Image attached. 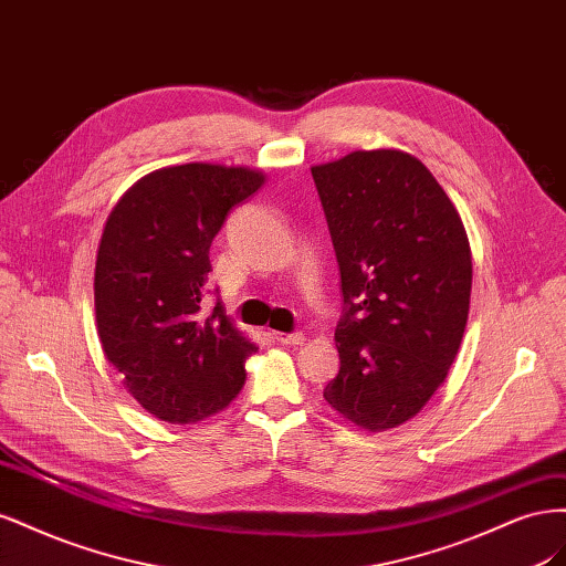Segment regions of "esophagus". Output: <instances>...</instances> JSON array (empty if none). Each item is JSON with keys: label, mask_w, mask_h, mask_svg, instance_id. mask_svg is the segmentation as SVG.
Instances as JSON below:
<instances>
[{"label": "esophagus", "mask_w": 566, "mask_h": 566, "mask_svg": "<svg viewBox=\"0 0 566 566\" xmlns=\"http://www.w3.org/2000/svg\"><path fill=\"white\" fill-rule=\"evenodd\" d=\"M273 337H276V342H281L285 347H302L306 342L302 333H273Z\"/></svg>", "instance_id": "34e87169"}]
</instances>
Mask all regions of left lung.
I'll return each mask as SVG.
<instances>
[{"label": "left lung", "instance_id": "left-lung-1", "mask_svg": "<svg viewBox=\"0 0 566 566\" xmlns=\"http://www.w3.org/2000/svg\"><path fill=\"white\" fill-rule=\"evenodd\" d=\"M339 264V373L323 399L366 432L418 416L465 333L472 252L453 200L418 158L354 150L314 165Z\"/></svg>", "mask_w": 566, "mask_h": 566}]
</instances>
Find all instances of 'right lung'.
<instances>
[{
	"label": "right lung",
	"mask_w": 566,
	"mask_h": 566,
	"mask_svg": "<svg viewBox=\"0 0 566 566\" xmlns=\"http://www.w3.org/2000/svg\"><path fill=\"white\" fill-rule=\"evenodd\" d=\"M266 181L250 167L186 163L142 177L111 210L96 252L94 306L108 364L148 413L188 424L224 410L256 352L217 302L205 316L210 245Z\"/></svg>",
	"instance_id": "1"
}]
</instances>
